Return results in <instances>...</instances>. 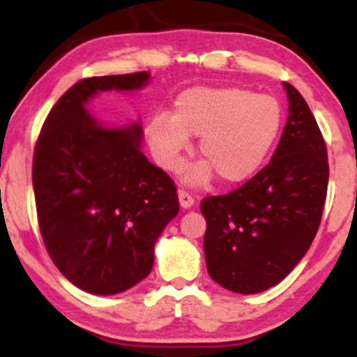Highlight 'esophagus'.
Wrapping results in <instances>:
<instances>
[{
	"label": "esophagus",
	"mask_w": 357,
	"mask_h": 357,
	"mask_svg": "<svg viewBox=\"0 0 357 357\" xmlns=\"http://www.w3.org/2000/svg\"><path fill=\"white\" fill-rule=\"evenodd\" d=\"M178 196H179V204H181L184 210H186V208H191L192 204H195V198H192V196L188 191L179 190Z\"/></svg>",
	"instance_id": "esophagus-1"
}]
</instances>
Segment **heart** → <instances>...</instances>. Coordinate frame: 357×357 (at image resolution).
<instances>
[{
  "label": "heart",
  "instance_id": "1",
  "mask_svg": "<svg viewBox=\"0 0 357 357\" xmlns=\"http://www.w3.org/2000/svg\"><path fill=\"white\" fill-rule=\"evenodd\" d=\"M282 124V110L270 96L247 89L195 87L176 99L173 116L151 119L146 137L165 169L181 166L188 137H199L198 154L204 165L188 173L202 184L216 174L225 184L247 181L260 169Z\"/></svg>",
  "mask_w": 357,
  "mask_h": 357
}]
</instances>
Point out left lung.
Masks as SVG:
<instances>
[{"label":"left lung","instance_id":"1","mask_svg":"<svg viewBox=\"0 0 357 357\" xmlns=\"http://www.w3.org/2000/svg\"><path fill=\"white\" fill-rule=\"evenodd\" d=\"M289 119L272 161L227 195L203 198L204 257L216 284L264 292L292 272L321 225L327 147L304 97L285 82Z\"/></svg>","mask_w":357,"mask_h":357}]
</instances>
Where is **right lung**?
<instances>
[{
	"label": "right lung",
	"instance_id": "add662e5",
	"mask_svg": "<svg viewBox=\"0 0 357 357\" xmlns=\"http://www.w3.org/2000/svg\"><path fill=\"white\" fill-rule=\"evenodd\" d=\"M147 72L87 77L56 100L33 153L38 227L61 275L96 296L151 273L154 243L178 215L173 179L139 151L142 129L102 127L85 110L100 90L141 89Z\"/></svg>",
	"mask_w": 357,
	"mask_h": 357
}]
</instances>
